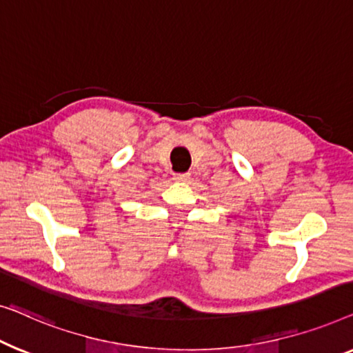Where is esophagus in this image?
<instances>
[{"mask_svg": "<svg viewBox=\"0 0 353 353\" xmlns=\"http://www.w3.org/2000/svg\"><path fill=\"white\" fill-rule=\"evenodd\" d=\"M172 179H174V181H177V182H183V181H187V179H188V172H176V174L172 176Z\"/></svg>", "mask_w": 353, "mask_h": 353, "instance_id": "esophagus-1", "label": "esophagus"}]
</instances>
